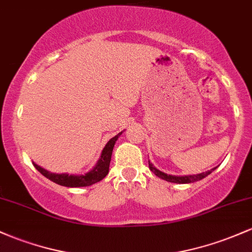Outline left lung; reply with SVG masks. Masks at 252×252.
Masks as SVG:
<instances>
[{
  "instance_id": "1",
  "label": "left lung",
  "mask_w": 252,
  "mask_h": 252,
  "mask_svg": "<svg viewBox=\"0 0 252 252\" xmlns=\"http://www.w3.org/2000/svg\"><path fill=\"white\" fill-rule=\"evenodd\" d=\"M149 165V170L154 173V175L159 177V178L164 179V181L170 182V183H178V184H187V183H193V182H197L203 179L204 177H207L208 175H211L213 171L215 170L217 167L212 168V170L207 171V172L203 173H198V175H190V176H172V175H167V173L161 172V171L158 170L157 167L153 166L151 161H148Z\"/></svg>"
}]
</instances>
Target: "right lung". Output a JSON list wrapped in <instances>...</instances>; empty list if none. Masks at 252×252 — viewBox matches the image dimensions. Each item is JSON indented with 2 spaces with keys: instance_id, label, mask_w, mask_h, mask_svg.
Segmentation results:
<instances>
[{
  "instance_id": "add662e5",
  "label": "right lung",
  "mask_w": 252,
  "mask_h": 252,
  "mask_svg": "<svg viewBox=\"0 0 252 252\" xmlns=\"http://www.w3.org/2000/svg\"><path fill=\"white\" fill-rule=\"evenodd\" d=\"M122 134L116 135L115 137H112L109 142L106 143L103 152H101L100 159L98 160L96 165L90 172L85 173V175H68V173H52L49 171L44 170L43 167L38 166L37 164L33 162L34 167L43 175L44 177L52 181L54 183L63 185V187L68 188H80V187H90V185L98 183L101 179L106 177L109 173V167H110V161H111V156L113 147H115V143L117 141L118 136Z\"/></svg>"
}]
</instances>
